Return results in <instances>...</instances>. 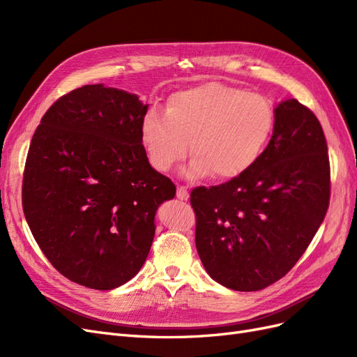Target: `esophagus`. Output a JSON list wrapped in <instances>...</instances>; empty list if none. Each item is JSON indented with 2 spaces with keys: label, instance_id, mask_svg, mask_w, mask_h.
Wrapping results in <instances>:
<instances>
[{
  "label": "esophagus",
  "instance_id": "34e87169",
  "mask_svg": "<svg viewBox=\"0 0 357 357\" xmlns=\"http://www.w3.org/2000/svg\"><path fill=\"white\" fill-rule=\"evenodd\" d=\"M176 195H177V198L180 201H188L189 199V192H188V189L185 186H178Z\"/></svg>",
  "mask_w": 357,
  "mask_h": 357
}]
</instances>
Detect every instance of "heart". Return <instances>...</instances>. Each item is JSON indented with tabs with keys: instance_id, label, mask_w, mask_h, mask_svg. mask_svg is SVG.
<instances>
[{
	"instance_id": "heart-1",
	"label": "heart",
	"mask_w": 357,
	"mask_h": 357,
	"mask_svg": "<svg viewBox=\"0 0 357 357\" xmlns=\"http://www.w3.org/2000/svg\"><path fill=\"white\" fill-rule=\"evenodd\" d=\"M274 109L265 96L218 82L172 93L165 114L149 112L139 126L147 160L167 172L193 155L185 176L232 180L256 165L271 138Z\"/></svg>"
}]
</instances>
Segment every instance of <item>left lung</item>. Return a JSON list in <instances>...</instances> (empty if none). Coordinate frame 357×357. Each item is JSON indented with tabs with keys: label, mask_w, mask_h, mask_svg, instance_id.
I'll return each mask as SVG.
<instances>
[{
	"label": "left lung",
	"mask_w": 357,
	"mask_h": 357,
	"mask_svg": "<svg viewBox=\"0 0 357 357\" xmlns=\"http://www.w3.org/2000/svg\"><path fill=\"white\" fill-rule=\"evenodd\" d=\"M331 169L317 117L294 98L274 109V129L253 168L197 188L195 243L219 284L261 290L286 275L314 238L329 207Z\"/></svg>",
	"instance_id": "1"
}]
</instances>
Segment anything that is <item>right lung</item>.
I'll return each instance as SVG.
<instances>
[{"label": "right lung", "instance_id": "obj_1", "mask_svg": "<svg viewBox=\"0 0 357 357\" xmlns=\"http://www.w3.org/2000/svg\"><path fill=\"white\" fill-rule=\"evenodd\" d=\"M147 109L135 93L86 84L53 104L32 137L25 219L49 262L74 283L112 290L135 277L159 205L176 195L142 144Z\"/></svg>", "mask_w": 357, "mask_h": 357}]
</instances>
